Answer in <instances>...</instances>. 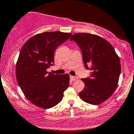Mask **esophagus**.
<instances>
[{
	"mask_svg": "<svg viewBox=\"0 0 134 134\" xmlns=\"http://www.w3.org/2000/svg\"><path fill=\"white\" fill-rule=\"evenodd\" d=\"M70 79H71L72 81L76 80L77 79V77L74 76H70Z\"/></svg>",
	"mask_w": 134,
	"mask_h": 134,
	"instance_id": "esophagus-1",
	"label": "esophagus"
}]
</instances>
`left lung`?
Listing matches in <instances>:
<instances>
[{
  "label": "left lung",
  "instance_id": "1",
  "mask_svg": "<svg viewBox=\"0 0 134 134\" xmlns=\"http://www.w3.org/2000/svg\"><path fill=\"white\" fill-rule=\"evenodd\" d=\"M80 48L85 68L90 77L82 78L85 87L80 92L82 100L98 105L112 95L118 86L121 62L114 48L107 40L89 33H76L71 36Z\"/></svg>",
  "mask_w": 134,
  "mask_h": 134
}]
</instances>
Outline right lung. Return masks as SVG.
<instances>
[{
    "label": "right lung",
    "mask_w": 134,
    "mask_h": 134,
    "mask_svg": "<svg viewBox=\"0 0 134 134\" xmlns=\"http://www.w3.org/2000/svg\"><path fill=\"white\" fill-rule=\"evenodd\" d=\"M72 34L43 32L32 36L20 51L16 64V78L30 102L44 109L54 107L69 86V75H54L47 69L53 65L54 53Z\"/></svg>",
    "instance_id": "obj_1"
}]
</instances>
